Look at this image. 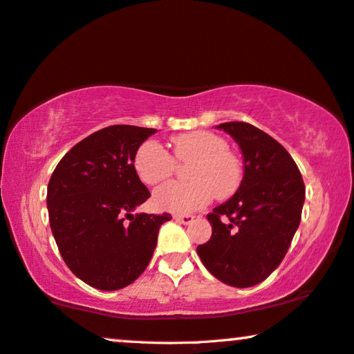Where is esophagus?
Returning <instances> with one entry per match:
<instances>
[{
  "label": "esophagus",
  "instance_id": "obj_1",
  "mask_svg": "<svg viewBox=\"0 0 354 354\" xmlns=\"http://www.w3.org/2000/svg\"><path fill=\"white\" fill-rule=\"evenodd\" d=\"M174 220H176V222H178V223H183V225H188V223H192L193 220H194V217L193 215H189V214H176L174 215Z\"/></svg>",
  "mask_w": 354,
  "mask_h": 354
}]
</instances>
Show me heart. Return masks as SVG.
<instances>
[{
  "instance_id": "b5f03b06",
  "label": "heart",
  "mask_w": 354,
  "mask_h": 354,
  "mask_svg": "<svg viewBox=\"0 0 354 354\" xmlns=\"http://www.w3.org/2000/svg\"><path fill=\"white\" fill-rule=\"evenodd\" d=\"M174 156L161 143L147 140L137 148L134 169L145 185L166 182L176 172L177 163L188 167V183H167L153 194L158 211L188 214L209 204L212 196L228 199L243 182V162L228 150L222 136L209 131H193L172 139Z\"/></svg>"
}]
</instances>
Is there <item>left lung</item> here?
<instances>
[{"label": "left lung", "mask_w": 354, "mask_h": 354, "mask_svg": "<svg viewBox=\"0 0 354 354\" xmlns=\"http://www.w3.org/2000/svg\"><path fill=\"white\" fill-rule=\"evenodd\" d=\"M238 142L244 177L233 198L207 220L212 236L198 245L203 265L233 288H250L278 268L299 228L305 183L288 150L249 122L218 124Z\"/></svg>", "instance_id": "left-lung-1"}]
</instances>
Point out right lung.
I'll use <instances>...</instances> for the list:
<instances>
[{"mask_svg":"<svg viewBox=\"0 0 354 354\" xmlns=\"http://www.w3.org/2000/svg\"><path fill=\"white\" fill-rule=\"evenodd\" d=\"M155 132L129 124L104 127L76 143L50 176L48 211L59 252L73 274L95 289L134 283L150 263L160 227L172 218L167 212L131 214L150 198L134 156Z\"/></svg>","mask_w":354,"mask_h":354,"instance_id":"obj_1","label":"right lung"}]
</instances>
